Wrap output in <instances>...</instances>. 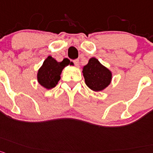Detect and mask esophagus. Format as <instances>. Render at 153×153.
<instances>
[{
  "instance_id": "esophagus-1",
  "label": "esophagus",
  "mask_w": 153,
  "mask_h": 153,
  "mask_svg": "<svg viewBox=\"0 0 153 153\" xmlns=\"http://www.w3.org/2000/svg\"><path fill=\"white\" fill-rule=\"evenodd\" d=\"M73 62H74V64H75L76 66L79 65V60H78V59H75V60L73 61Z\"/></svg>"
}]
</instances>
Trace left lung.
I'll return each instance as SVG.
<instances>
[{
	"label": "left lung",
	"instance_id": "obj_1",
	"mask_svg": "<svg viewBox=\"0 0 153 153\" xmlns=\"http://www.w3.org/2000/svg\"><path fill=\"white\" fill-rule=\"evenodd\" d=\"M83 76L85 84L95 91L105 88L111 80V73L95 58H90L88 63L83 68Z\"/></svg>",
	"mask_w": 153,
	"mask_h": 153
}]
</instances>
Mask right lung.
Listing matches in <instances>:
<instances>
[{"label": "right lung", "instance_id": "right-lung-1", "mask_svg": "<svg viewBox=\"0 0 153 153\" xmlns=\"http://www.w3.org/2000/svg\"><path fill=\"white\" fill-rule=\"evenodd\" d=\"M70 64V61L64 59L58 62L51 56H48L38 70V81L39 84L47 89L54 88L61 78L62 69Z\"/></svg>", "mask_w": 153, "mask_h": 153}]
</instances>
